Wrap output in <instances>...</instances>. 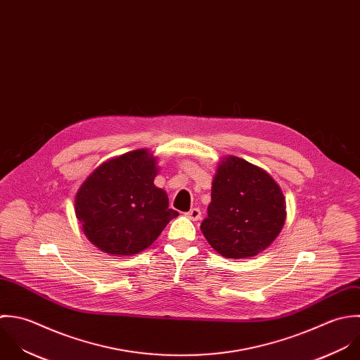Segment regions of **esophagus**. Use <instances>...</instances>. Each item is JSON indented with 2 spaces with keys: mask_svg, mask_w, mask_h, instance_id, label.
<instances>
[{
  "mask_svg": "<svg viewBox=\"0 0 360 360\" xmlns=\"http://www.w3.org/2000/svg\"><path fill=\"white\" fill-rule=\"evenodd\" d=\"M186 215H187V218L191 219V221H198V219H201V211H200L198 208H191Z\"/></svg>",
  "mask_w": 360,
  "mask_h": 360,
  "instance_id": "esophagus-1",
  "label": "esophagus"
}]
</instances>
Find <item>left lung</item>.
Here are the masks:
<instances>
[{
  "label": "left lung",
  "mask_w": 360,
  "mask_h": 360,
  "mask_svg": "<svg viewBox=\"0 0 360 360\" xmlns=\"http://www.w3.org/2000/svg\"><path fill=\"white\" fill-rule=\"evenodd\" d=\"M285 221L286 201L271 174L238 156L222 158L201 224L211 247L226 258L254 257L279 236Z\"/></svg>",
  "instance_id": "obj_1"
}]
</instances>
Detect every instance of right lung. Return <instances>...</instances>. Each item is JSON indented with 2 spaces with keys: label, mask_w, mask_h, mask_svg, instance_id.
Listing matches in <instances>:
<instances>
[{
  "label": "right lung",
  "mask_w": 360,
  "mask_h": 360,
  "mask_svg": "<svg viewBox=\"0 0 360 360\" xmlns=\"http://www.w3.org/2000/svg\"><path fill=\"white\" fill-rule=\"evenodd\" d=\"M158 159L136 149L99 165L75 194L84 235L103 252L128 257L148 248L179 215L153 184Z\"/></svg>",
  "instance_id": "1"
}]
</instances>
